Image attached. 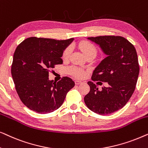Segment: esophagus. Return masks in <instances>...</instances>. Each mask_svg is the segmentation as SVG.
Wrapping results in <instances>:
<instances>
[{"label":"esophagus","mask_w":148,"mask_h":148,"mask_svg":"<svg viewBox=\"0 0 148 148\" xmlns=\"http://www.w3.org/2000/svg\"><path fill=\"white\" fill-rule=\"evenodd\" d=\"M82 83V82H81V81H79V80H76L75 82V84L76 85H79Z\"/></svg>","instance_id":"esophagus-1"}]
</instances>
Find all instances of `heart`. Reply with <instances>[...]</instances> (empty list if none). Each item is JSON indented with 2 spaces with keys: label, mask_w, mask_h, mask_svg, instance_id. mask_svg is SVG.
<instances>
[{
  "label": "heart",
  "mask_w": 148,
  "mask_h": 148,
  "mask_svg": "<svg viewBox=\"0 0 148 148\" xmlns=\"http://www.w3.org/2000/svg\"><path fill=\"white\" fill-rule=\"evenodd\" d=\"M79 48L82 50L83 53L86 56H88L89 55H94L96 56L97 54V48L95 45L91 42L89 41H82L80 42L78 44ZM72 52V47L71 46H68L66 47L62 53V59L66 60L69 59L70 57L71 54ZM67 71L70 74L73 75L77 77H83L85 75V71L82 69L75 67V66H71L67 69Z\"/></svg>",
  "instance_id": "1"
}]
</instances>
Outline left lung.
<instances>
[{"mask_svg":"<svg viewBox=\"0 0 148 148\" xmlns=\"http://www.w3.org/2000/svg\"><path fill=\"white\" fill-rule=\"evenodd\" d=\"M88 39L100 46L107 55L95 68L92 79L107 82L108 86L99 90L96 85L88 82L90 91L84 102L93 112L107 115L122 108L134 92L139 73L137 52L134 46L121 36Z\"/></svg>","mask_w":148,"mask_h":148,"instance_id":"1","label":"left lung"}]
</instances>
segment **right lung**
<instances>
[{
  "label": "right lung",
  "instance_id": "obj_1",
  "mask_svg": "<svg viewBox=\"0 0 148 148\" xmlns=\"http://www.w3.org/2000/svg\"><path fill=\"white\" fill-rule=\"evenodd\" d=\"M74 38L57 40L31 37L23 40L14 52L11 75L21 102L40 114L58 109L75 82L64 77L58 82L49 80V70L62 64L64 49Z\"/></svg>",
  "mask_w": 148,
  "mask_h": 148
}]
</instances>
